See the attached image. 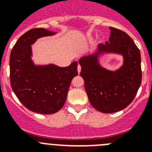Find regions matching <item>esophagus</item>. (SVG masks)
<instances>
[{
  "label": "esophagus",
  "instance_id": "esophagus-1",
  "mask_svg": "<svg viewBox=\"0 0 152 152\" xmlns=\"http://www.w3.org/2000/svg\"><path fill=\"white\" fill-rule=\"evenodd\" d=\"M80 70H81V67H80V65H78V66H77V72H78V73L80 72Z\"/></svg>",
  "mask_w": 152,
  "mask_h": 152
}]
</instances>
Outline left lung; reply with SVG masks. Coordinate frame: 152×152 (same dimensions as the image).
Listing matches in <instances>:
<instances>
[{"label":"left lung","mask_w":152,"mask_h":152,"mask_svg":"<svg viewBox=\"0 0 152 152\" xmlns=\"http://www.w3.org/2000/svg\"><path fill=\"white\" fill-rule=\"evenodd\" d=\"M109 41L100 43L94 53L79 58L80 76L92 105L100 112L111 113L128 107L135 98L142 82L141 55L133 40L123 31L110 27ZM105 54L123 56V64L109 70L100 64Z\"/></svg>","instance_id":"1"}]
</instances>
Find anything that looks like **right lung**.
I'll list each match as a JSON object with an SVG mask.
<instances>
[{
	"instance_id": "1",
	"label": "right lung",
	"mask_w": 152,
	"mask_h": 152,
	"mask_svg": "<svg viewBox=\"0 0 152 152\" xmlns=\"http://www.w3.org/2000/svg\"><path fill=\"white\" fill-rule=\"evenodd\" d=\"M44 28H35L21 36L10 56V84L19 100L28 110L41 114H52L66 101L72 79L77 75V61L67 67L52 63L36 64L32 45L39 39L56 35Z\"/></svg>"
}]
</instances>
